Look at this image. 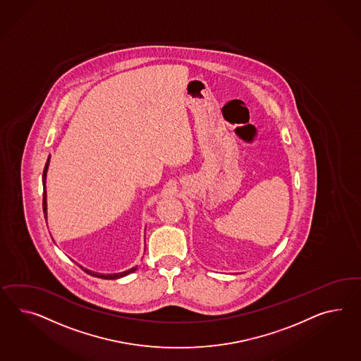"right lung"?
<instances>
[{
    "label": "right lung",
    "mask_w": 361,
    "mask_h": 361,
    "mask_svg": "<svg viewBox=\"0 0 361 361\" xmlns=\"http://www.w3.org/2000/svg\"><path fill=\"white\" fill-rule=\"evenodd\" d=\"M49 161H51V155L48 157V160H47V163H45L44 172H43V212H44L45 219H47V188H45V183H47V172H48V167H49ZM80 269L83 270V271H86V273L90 274V275H92V276H97V278H102V279H120V278H123V276H126V275H129V274L134 273L135 270H137V266H134L132 269H129V270H125L123 273H115V274H100L95 273V271H91V270H88V269H85L83 266H80L78 264Z\"/></svg>",
    "instance_id": "1"
}]
</instances>
